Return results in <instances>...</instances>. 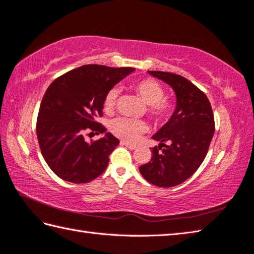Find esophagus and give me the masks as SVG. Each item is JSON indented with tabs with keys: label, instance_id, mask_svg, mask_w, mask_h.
<instances>
[{
	"label": "esophagus",
	"instance_id": "obj_1",
	"mask_svg": "<svg viewBox=\"0 0 254 254\" xmlns=\"http://www.w3.org/2000/svg\"><path fill=\"white\" fill-rule=\"evenodd\" d=\"M122 144H123V145H126L127 147H128V148H130V150H135V148L137 147L136 145H135V144H132V143H128V142H126V141H122L121 142Z\"/></svg>",
	"mask_w": 254,
	"mask_h": 254
}]
</instances>
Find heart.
Masks as SVG:
<instances>
[{"instance_id": "b5f03b06", "label": "heart", "mask_w": 254, "mask_h": 254, "mask_svg": "<svg viewBox=\"0 0 254 254\" xmlns=\"http://www.w3.org/2000/svg\"><path fill=\"white\" fill-rule=\"evenodd\" d=\"M132 89L141 100L147 104L145 112L147 117L155 122L166 120L175 108V103L171 98L164 96V88L162 84L154 79H142L132 83ZM119 89L111 88L104 97L103 108L106 112H111L116 106L119 96ZM146 124L142 120H133L128 118H117L110 123L111 132L127 141L136 140L140 134L146 131Z\"/></svg>"}]
</instances>
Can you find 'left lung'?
I'll use <instances>...</instances> for the list:
<instances>
[{
	"mask_svg": "<svg viewBox=\"0 0 254 254\" xmlns=\"http://www.w3.org/2000/svg\"><path fill=\"white\" fill-rule=\"evenodd\" d=\"M148 73L172 87L176 108L170 120L152 136L160 144L152 150L151 161L140 166V173L155 186H177L205 160L215 133L212 109L206 94L186 78L165 71Z\"/></svg>",
	"mask_w": 254,
	"mask_h": 254,
	"instance_id": "8db88e82",
	"label": "left lung"
}]
</instances>
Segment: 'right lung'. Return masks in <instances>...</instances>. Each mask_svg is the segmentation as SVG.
<instances>
[{
	"label": "right lung",
	"instance_id": "obj_1",
	"mask_svg": "<svg viewBox=\"0 0 254 254\" xmlns=\"http://www.w3.org/2000/svg\"><path fill=\"white\" fill-rule=\"evenodd\" d=\"M135 69L86 64L51 83L39 107L36 133L47 165L66 182L83 184L106 171L109 155L120 141L96 121L102 116L107 92ZM104 132L89 143L87 131Z\"/></svg>",
	"mask_w": 254,
	"mask_h": 254
}]
</instances>
